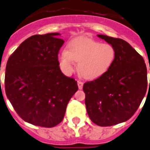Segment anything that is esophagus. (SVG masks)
<instances>
[{
    "instance_id": "34e87169",
    "label": "esophagus",
    "mask_w": 150,
    "mask_h": 150,
    "mask_svg": "<svg viewBox=\"0 0 150 150\" xmlns=\"http://www.w3.org/2000/svg\"><path fill=\"white\" fill-rule=\"evenodd\" d=\"M77 83H78L79 89V90L83 89V82H81V81L79 80L78 82H77Z\"/></svg>"
}]
</instances>
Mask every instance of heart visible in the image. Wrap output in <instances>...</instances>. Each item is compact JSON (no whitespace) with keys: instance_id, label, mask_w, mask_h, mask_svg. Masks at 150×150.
Listing matches in <instances>:
<instances>
[{"instance_id":"1","label":"heart","mask_w":150,"mask_h":150,"mask_svg":"<svg viewBox=\"0 0 150 150\" xmlns=\"http://www.w3.org/2000/svg\"><path fill=\"white\" fill-rule=\"evenodd\" d=\"M115 58L116 50L113 45L85 37L70 41L67 51L63 50L58 55L60 67L65 73L74 71L76 62L80 75L90 80L99 78L108 71Z\"/></svg>"}]
</instances>
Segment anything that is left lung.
I'll use <instances>...</instances> for the list:
<instances>
[{
	"label": "left lung",
	"mask_w": 150,
	"mask_h": 150,
	"mask_svg": "<svg viewBox=\"0 0 150 150\" xmlns=\"http://www.w3.org/2000/svg\"><path fill=\"white\" fill-rule=\"evenodd\" d=\"M98 36L114 46L116 58L108 71L85 83L83 89L91 120L98 126H110L129 119L139 107L147 90V69L142 56L126 41Z\"/></svg>",
	"instance_id": "8db88e82"
}]
</instances>
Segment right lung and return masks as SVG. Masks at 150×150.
<instances>
[{"label":"right lung","instance_id":"right-lung-1","mask_svg":"<svg viewBox=\"0 0 150 150\" xmlns=\"http://www.w3.org/2000/svg\"><path fill=\"white\" fill-rule=\"evenodd\" d=\"M57 33L34 35L20 44L8 59L4 88L20 117L42 127L63 121L77 82L64 75L58 60L64 41Z\"/></svg>","mask_w":150,"mask_h":150}]
</instances>
